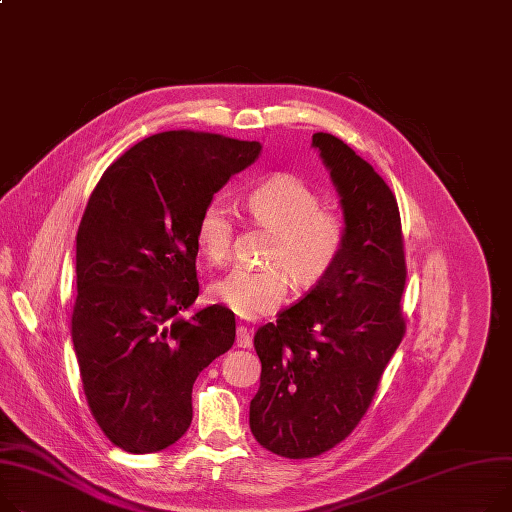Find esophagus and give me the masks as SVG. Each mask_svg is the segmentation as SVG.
I'll return each mask as SVG.
<instances>
[{
	"instance_id": "1",
	"label": "esophagus",
	"mask_w": 512,
	"mask_h": 512,
	"mask_svg": "<svg viewBox=\"0 0 512 512\" xmlns=\"http://www.w3.org/2000/svg\"><path fill=\"white\" fill-rule=\"evenodd\" d=\"M236 346L238 348H245V350H249L253 346L251 333H249V329L245 325H238L236 327Z\"/></svg>"
}]
</instances>
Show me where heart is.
Here are the masks:
<instances>
[{
	"label": "heart",
	"mask_w": 512,
	"mask_h": 512,
	"mask_svg": "<svg viewBox=\"0 0 512 512\" xmlns=\"http://www.w3.org/2000/svg\"><path fill=\"white\" fill-rule=\"evenodd\" d=\"M249 218L274 234L265 261L269 267H232L210 284L214 302L243 319H255L278 311L288 296L290 278L311 288L327 278L342 259L348 226L346 220L323 210L321 195L294 175H276L259 183L247 195ZM195 243L199 253L220 263L230 253L232 214L222 199H212L203 208Z\"/></svg>",
	"instance_id": "obj_1"
}]
</instances>
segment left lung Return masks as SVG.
Returning a JSON list of instances; mask_svg holds the SVG:
<instances>
[{
  "label": "left lung",
  "instance_id": "obj_1",
  "mask_svg": "<svg viewBox=\"0 0 512 512\" xmlns=\"http://www.w3.org/2000/svg\"><path fill=\"white\" fill-rule=\"evenodd\" d=\"M339 197L348 241L309 294L255 333L259 391L249 426L261 447L288 459L317 457L366 414L401 344L405 259L395 195L348 144H313Z\"/></svg>",
  "mask_w": 512,
  "mask_h": 512
}]
</instances>
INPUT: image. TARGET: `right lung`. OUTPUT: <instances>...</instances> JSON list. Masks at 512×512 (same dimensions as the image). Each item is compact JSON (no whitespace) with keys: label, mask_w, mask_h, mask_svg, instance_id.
<instances>
[{"label":"right lung","mask_w":512,"mask_h":512,"mask_svg":"<svg viewBox=\"0 0 512 512\" xmlns=\"http://www.w3.org/2000/svg\"><path fill=\"white\" fill-rule=\"evenodd\" d=\"M259 154V142L164 131L113 162L90 195L76 238L72 342L90 412L127 453L162 451L187 432L195 379L234 344L226 306L179 313L199 294L203 208Z\"/></svg>","instance_id":"right-lung-1"}]
</instances>
